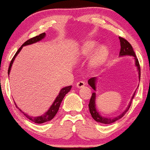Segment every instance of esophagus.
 I'll return each instance as SVG.
<instances>
[{
    "label": "esophagus",
    "mask_w": 150,
    "mask_h": 150,
    "mask_svg": "<svg viewBox=\"0 0 150 150\" xmlns=\"http://www.w3.org/2000/svg\"><path fill=\"white\" fill-rule=\"evenodd\" d=\"M85 85V83L83 81H79L76 83V87H77V88H79V89H80V88L83 87Z\"/></svg>",
    "instance_id": "obj_1"
}]
</instances>
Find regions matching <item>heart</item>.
<instances>
[{
  "label": "heart",
  "instance_id": "1",
  "mask_svg": "<svg viewBox=\"0 0 150 150\" xmlns=\"http://www.w3.org/2000/svg\"><path fill=\"white\" fill-rule=\"evenodd\" d=\"M96 41L89 40L84 43L80 47L78 54L80 57H87L92 53L90 57L89 65L91 68H98L101 66L107 59L109 54V50L107 46L102 44L98 46Z\"/></svg>",
  "mask_w": 150,
  "mask_h": 150
}]
</instances>
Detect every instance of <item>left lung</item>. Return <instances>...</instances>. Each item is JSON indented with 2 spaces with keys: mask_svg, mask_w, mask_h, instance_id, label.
Here are the masks:
<instances>
[{
  "mask_svg": "<svg viewBox=\"0 0 150 150\" xmlns=\"http://www.w3.org/2000/svg\"><path fill=\"white\" fill-rule=\"evenodd\" d=\"M119 39H120V45H121V49L120 52V57L122 56H126V55H129V56H133L135 60V65L137 67V69H138L139 72V81H140L141 78V68H140V65H139L138 59L135 55V53L134 52V50H133L132 46L126 40H125L124 38H122V37H119ZM96 77H93L91 78V79H89L88 81V84L91 86L94 91H96ZM134 92V94H133L132 99H131L130 103H129V105L128 107L126 108V109L124 110V112H122V114H120L119 116H117L116 117L113 118H107L104 117L102 116L100 114V112L98 111V110L96 109V94L95 92L92 93L91 99H90L89 104V112L91 113L92 117L94 120H96L97 122L102 123V124H112L116 121H117L122 117L123 116H124V115L126 113V112L128 111L129 108H130L131 106V102H132V100L133 98H134V96L135 95Z\"/></svg>",
  "mask_w": 150,
  "mask_h": 150,
  "instance_id": "1",
  "label": "left lung"
}]
</instances>
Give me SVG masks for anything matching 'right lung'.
<instances>
[{
	"mask_svg": "<svg viewBox=\"0 0 150 150\" xmlns=\"http://www.w3.org/2000/svg\"><path fill=\"white\" fill-rule=\"evenodd\" d=\"M45 36H46V33H43L39 35H38V36L34 37V38L29 39V40H28L27 41H26V42H24V44L22 45L21 47H20V48L18 49V51L16 52V53L15 54V55L13 56V59H11V63H10V64H9V69H8V74L9 75L10 70H11L12 64H13L14 59H15V58L16 57V56L18 55V53L20 52V50H22V47L24 46H27V45H30V44H34V43L38 42H39V41L42 40V39H44L45 38ZM71 88V86H68V87H65L64 88H63L62 89H61V91H60V92H59V95L57 96V98L55 99L54 102L52 103V106H51L50 108H49V109L48 110V111L45 112L44 114H43L42 115H40V116H38V117L30 116L26 113H25V112L22 111V110L20 109L19 107H18L16 103H15V105H16V107H17L18 109H19L20 111H21L22 113L24 114V115H25L26 117H27L28 120H30V121H31V122H33L34 123H36V124H43V123L48 122V121H50L51 120H52V119L54 118V117L56 115L57 112H58L59 106H60V105H61V102H62L63 98H64L65 96L66 95V94L68 93L69 91H70Z\"/></svg>",
	"mask_w": 150,
	"mask_h": 150,
	"instance_id": "add662e5",
	"label": "right lung"
}]
</instances>
